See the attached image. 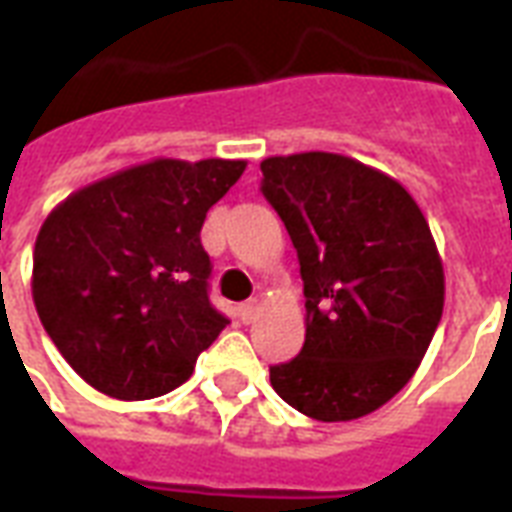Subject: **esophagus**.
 I'll return each mask as SVG.
<instances>
[{
    "mask_svg": "<svg viewBox=\"0 0 512 512\" xmlns=\"http://www.w3.org/2000/svg\"><path fill=\"white\" fill-rule=\"evenodd\" d=\"M257 314H260V303L257 300H249V303H244V306L239 308V317L244 325H249V322H255Z\"/></svg>",
    "mask_w": 512,
    "mask_h": 512,
    "instance_id": "1",
    "label": "esophagus"
}]
</instances>
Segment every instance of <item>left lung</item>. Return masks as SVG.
Here are the masks:
<instances>
[{
    "label": "left lung",
    "mask_w": 512,
    "mask_h": 512,
    "mask_svg": "<svg viewBox=\"0 0 512 512\" xmlns=\"http://www.w3.org/2000/svg\"><path fill=\"white\" fill-rule=\"evenodd\" d=\"M260 171L306 298L303 349L273 365L271 386L317 421L368 416L411 381L443 317L427 217L395 177L349 155H271Z\"/></svg>",
    "instance_id": "obj_1"
}]
</instances>
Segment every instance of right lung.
Here are the masks:
<instances>
[{
  "label": "right lung",
  "instance_id": "1",
  "mask_svg": "<svg viewBox=\"0 0 512 512\" xmlns=\"http://www.w3.org/2000/svg\"><path fill=\"white\" fill-rule=\"evenodd\" d=\"M247 161L155 158L74 190L34 244L31 298L85 384L150 400L185 384L228 325L206 292L201 225Z\"/></svg>",
  "mask_w": 512,
  "mask_h": 512
}]
</instances>
